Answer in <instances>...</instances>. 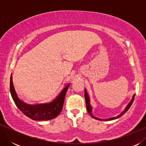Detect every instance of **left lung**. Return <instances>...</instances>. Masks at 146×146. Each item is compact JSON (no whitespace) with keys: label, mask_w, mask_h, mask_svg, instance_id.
<instances>
[{"label":"left lung","mask_w":146,"mask_h":146,"mask_svg":"<svg viewBox=\"0 0 146 146\" xmlns=\"http://www.w3.org/2000/svg\"><path fill=\"white\" fill-rule=\"evenodd\" d=\"M84 96H85V100H86V110L88 111V113L90 115H91L92 117H93V118L94 119H98V120H105V121H109V120H113V119H117L118 118V117H121V115H123L124 113L126 112V111L128 110L129 108L131 107V104H132L133 102V100H134V97H135V94L133 95L132 96V98L131 99V100L129 101V102L127 104L126 106H125V108H124V110H123V111H121V112L119 113V115H117V116L115 117H111V118H108V119H102L101 118H98V117H95L94 115H93V112H92V106L91 104H90V96L88 95V94L86 90L84 89Z\"/></svg>","instance_id":"obj_1"}]
</instances>
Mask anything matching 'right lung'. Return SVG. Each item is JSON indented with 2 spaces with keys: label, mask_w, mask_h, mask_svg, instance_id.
<instances>
[{
  "label": "right lung",
  "mask_w": 146,
  "mask_h": 146,
  "mask_svg": "<svg viewBox=\"0 0 146 146\" xmlns=\"http://www.w3.org/2000/svg\"><path fill=\"white\" fill-rule=\"evenodd\" d=\"M70 84H66L53 100L48 103L29 104L19 98L13 81V74L10 80V91L15 104L20 110L33 120H50L55 118L61 112L65 96Z\"/></svg>",
  "instance_id": "1"
}]
</instances>
